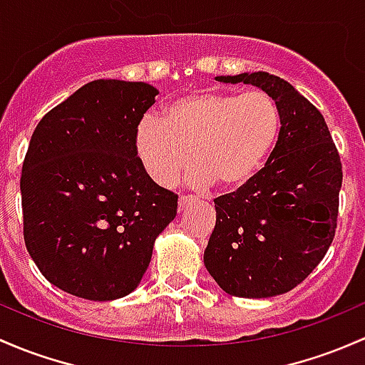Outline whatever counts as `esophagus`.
<instances>
[{"mask_svg":"<svg viewBox=\"0 0 365 365\" xmlns=\"http://www.w3.org/2000/svg\"><path fill=\"white\" fill-rule=\"evenodd\" d=\"M195 202V197L192 195H180L178 199V212H183L185 208H189V206H192Z\"/></svg>","mask_w":365,"mask_h":365,"instance_id":"1","label":"esophagus"}]
</instances>
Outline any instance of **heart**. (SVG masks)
Segmentation results:
<instances>
[{
	"instance_id": "b5f03b06",
	"label": "heart",
	"mask_w": 365,
	"mask_h": 365,
	"mask_svg": "<svg viewBox=\"0 0 365 365\" xmlns=\"http://www.w3.org/2000/svg\"><path fill=\"white\" fill-rule=\"evenodd\" d=\"M282 129V112L264 91L245 94L199 91L147 115L134 131V152L157 185H171L187 168L189 182L240 189L260 171Z\"/></svg>"
}]
</instances>
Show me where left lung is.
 I'll list each match as a JSON object with an SVG mask.
<instances>
[{
    "instance_id": "left-lung-1",
    "label": "left lung",
    "mask_w": 365,
    "mask_h": 365,
    "mask_svg": "<svg viewBox=\"0 0 365 365\" xmlns=\"http://www.w3.org/2000/svg\"><path fill=\"white\" fill-rule=\"evenodd\" d=\"M217 80L273 96L282 129L266 166L236 192L215 199L205 266L229 295L274 297L304 282L334 240L339 153L322 113L287 80L266 71Z\"/></svg>"
}]
</instances>
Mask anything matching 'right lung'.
Here are the masks:
<instances>
[{
	"mask_svg": "<svg viewBox=\"0 0 365 365\" xmlns=\"http://www.w3.org/2000/svg\"><path fill=\"white\" fill-rule=\"evenodd\" d=\"M159 91L94 80L38 122L22 164L24 241L41 274L89 301L131 294L178 195L157 185L134 131Z\"/></svg>",
	"mask_w": 365,
	"mask_h": 365,
	"instance_id": "right-lung-1",
	"label": "right lung"
}]
</instances>
